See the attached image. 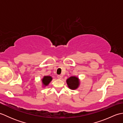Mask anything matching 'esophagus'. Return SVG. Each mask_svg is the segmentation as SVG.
Listing matches in <instances>:
<instances>
[{
    "label": "esophagus",
    "mask_w": 123,
    "mask_h": 123,
    "mask_svg": "<svg viewBox=\"0 0 123 123\" xmlns=\"http://www.w3.org/2000/svg\"><path fill=\"white\" fill-rule=\"evenodd\" d=\"M57 78L59 79H61L62 78V75H57Z\"/></svg>",
    "instance_id": "esophagus-1"
}]
</instances>
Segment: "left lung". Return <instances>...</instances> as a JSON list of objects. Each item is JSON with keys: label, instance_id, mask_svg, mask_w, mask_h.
Masks as SVG:
<instances>
[{"label": "left lung", "instance_id": "8db88e82", "mask_svg": "<svg viewBox=\"0 0 123 123\" xmlns=\"http://www.w3.org/2000/svg\"><path fill=\"white\" fill-rule=\"evenodd\" d=\"M67 83L68 87L71 89H75L79 85V79L77 77H71L67 80Z\"/></svg>", "mask_w": 123, "mask_h": 123}]
</instances>
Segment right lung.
Wrapping results in <instances>:
<instances>
[{
  "label": "right lung",
  "instance_id": "right-lung-1",
  "mask_svg": "<svg viewBox=\"0 0 123 123\" xmlns=\"http://www.w3.org/2000/svg\"><path fill=\"white\" fill-rule=\"evenodd\" d=\"M52 78L50 76H45L42 79V82L44 86H47L51 82Z\"/></svg>",
  "mask_w": 123,
  "mask_h": 123
}]
</instances>
